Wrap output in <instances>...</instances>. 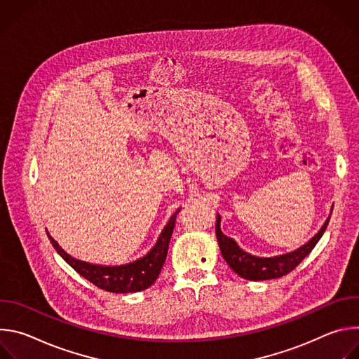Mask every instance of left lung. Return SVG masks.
<instances>
[{
  "label": "left lung",
  "instance_id": "left-lung-1",
  "mask_svg": "<svg viewBox=\"0 0 359 359\" xmlns=\"http://www.w3.org/2000/svg\"><path fill=\"white\" fill-rule=\"evenodd\" d=\"M330 217L321 227V230L306 244L301 245L295 251L277 255V257H255L245 251H243L233 238L224 236L220 230V216H217L216 224V236L220 245V251L223 254V259L230 266V269L238 274L240 277L251 281H262V280H271L280 278L290 271H292L305 257L311 252L316 247L318 240L323 237L324 231L327 230Z\"/></svg>",
  "mask_w": 359,
  "mask_h": 359
}]
</instances>
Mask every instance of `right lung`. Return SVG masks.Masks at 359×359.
I'll return each mask as SVG.
<instances>
[{
    "label": "right lung",
    "instance_id": "right-lung-1",
    "mask_svg": "<svg viewBox=\"0 0 359 359\" xmlns=\"http://www.w3.org/2000/svg\"><path fill=\"white\" fill-rule=\"evenodd\" d=\"M180 210H177L161 233L156 244L144 255V257L125 266L118 267H104L93 266L83 262H79L71 255H68L58 243L48 234V238L54 248L58 251L61 257L83 278L96 285L100 290L109 292L125 294V292H137L149 288L161 274V270L165 264L169 243L172 238V233L176 224V216Z\"/></svg>",
    "mask_w": 359,
    "mask_h": 359
}]
</instances>
